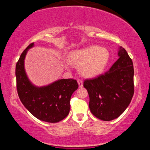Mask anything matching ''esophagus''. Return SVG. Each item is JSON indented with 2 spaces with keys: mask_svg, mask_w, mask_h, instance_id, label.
<instances>
[{
  "mask_svg": "<svg viewBox=\"0 0 150 150\" xmlns=\"http://www.w3.org/2000/svg\"><path fill=\"white\" fill-rule=\"evenodd\" d=\"M77 82H78V85L80 87H83V82L81 80H77Z\"/></svg>",
  "mask_w": 150,
  "mask_h": 150,
  "instance_id": "1",
  "label": "esophagus"
}]
</instances>
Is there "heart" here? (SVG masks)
Here are the masks:
<instances>
[{"label":"heart","mask_w":150,"mask_h":150,"mask_svg":"<svg viewBox=\"0 0 150 150\" xmlns=\"http://www.w3.org/2000/svg\"><path fill=\"white\" fill-rule=\"evenodd\" d=\"M110 53L106 48L89 46L71 51L69 55L70 64L78 68L79 73L85 78H93L101 75L107 66ZM68 61L65 67L70 66Z\"/></svg>","instance_id":"heart-1"}]
</instances>
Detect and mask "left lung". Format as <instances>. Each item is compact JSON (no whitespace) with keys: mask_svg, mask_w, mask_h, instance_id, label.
Masks as SVG:
<instances>
[{"mask_svg":"<svg viewBox=\"0 0 150 150\" xmlns=\"http://www.w3.org/2000/svg\"><path fill=\"white\" fill-rule=\"evenodd\" d=\"M118 59L110 69L97 77L84 81L89 96V107L99 119L109 121L126 109L134 94V69L131 58L122 46Z\"/></svg>","mask_w":150,"mask_h":150,"instance_id":"8db88e82","label":"left lung"}]
</instances>
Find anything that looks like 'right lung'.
Listing matches in <instances>:
<instances>
[{
    "instance_id": "obj_1",
    "label": "right lung",
    "mask_w": 150,
    "mask_h": 150,
    "mask_svg": "<svg viewBox=\"0 0 150 150\" xmlns=\"http://www.w3.org/2000/svg\"><path fill=\"white\" fill-rule=\"evenodd\" d=\"M32 43L22 52L15 68L17 89L20 101L25 107L39 120L57 123L70 112L72 94L78 88L77 80L60 79L47 85L38 86L31 82L25 68V60Z\"/></svg>"
}]
</instances>
